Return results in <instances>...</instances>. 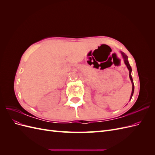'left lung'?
Instances as JSON below:
<instances>
[{"instance_id":"8db88e82","label":"left lung","mask_w":155,"mask_h":155,"mask_svg":"<svg viewBox=\"0 0 155 155\" xmlns=\"http://www.w3.org/2000/svg\"><path fill=\"white\" fill-rule=\"evenodd\" d=\"M121 54H122V56H123V58H124V62H125V64H126V66H127V68H128L129 70V78H130L131 83H132V85H133L132 93H131V95H130V100H131V98H132V96H133V93H134V83H133V81L132 76H131V74H130L131 71H132V69H131V67H130V64H129V62H128V57H127V55H125L124 52H121Z\"/></svg>"}]
</instances>
